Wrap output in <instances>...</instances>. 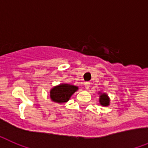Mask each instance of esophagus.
Here are the masks:
<instances>
[{
    "mask_svg": "<svg viewBox=\"0 0 148 148\" xmlns=\"http://www.w3.org/2000/svg\"><path fill=\"white\" fill-rule=\"evenodd\" d=\"M85 88L86 89V90H89V88H90V83L89 82H85Z\"/></svg>",
    "mask_w": 148,
    "mask_h": 148,
    "instance_id": "esophagus-1",
    "label": "esophagus"
}]
</instances>
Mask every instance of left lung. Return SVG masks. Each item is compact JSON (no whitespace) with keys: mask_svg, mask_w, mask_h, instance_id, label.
Instances as JSON below:
<instances>
[{"mask_svg":"<svg viewBox=\"0 0 148 148\" xmlns=\"http://www.w3.org/2000/svg\"><path fill=\"white\" fill-rule=\"evenodd\" d=\"M99 103L102 106H107L110 105V98H109L108 95L106 93H101L99 92Z\"/></svg>","mask_w":148,"mask_h":148,"instance_id":"left-lung-1","label":"left lung"}]
</instances>
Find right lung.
<instances>
[{"mask_svg":"<svg viewBox=\"0 0 148 148\" xmlns=\"http://www.w3.org/2000/svg\"><path fill=\"white\" fill-rule=\"evenodd\" d=\"M77 90L78 87L75 86L62 83L50 90V98L53 102L58 103H66L70 99L71 96Z\"/></svg>","mask_w":148,"mask_h":148,"instance_id":"1","label":"right lung"}]
</instances>
